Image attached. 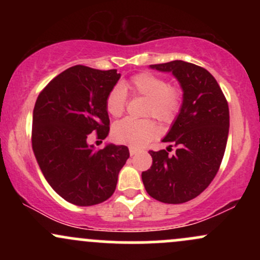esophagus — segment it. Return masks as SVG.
<instances>
[{
    "label": "esophagus",
    "mask_w": 260,
    "mask_h": 260,
    "mask_svg": "<svg viewBox=\"0 0 260 260\" xmlns=\"http://www.w3.org/2000/svg\"><path fill=\"white\" fill-rule=\"evenodd\" d=\"M139 151V149H137V148H134V147H129V154H131V156H133V155H136L137 153H138Z\"/></svg>",
    "instance_id": "1"
}]
</instances>
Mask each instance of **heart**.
I'll return each mask as SVG.
<instances>
[{"label":"heart","mask_w":260,"mask_h":260,"mask_svg":"<svg viewBox=\"0 0 260 260\" xmlns=\"http://www.w3.org/2000/svg\"><path fill=\"white\" fill-rule=\"evenodd\" d=\"M129 88L134 94L148 99L144 115L153 116L164 124L175 122L183 106V90L172 85L162 77L150 72H140L129 80ZM106 110L113 117H120L127 105V91L123 85H115L106 96ZM157 136V126L151 118L134 120L124 118L115 123L112 137L117 143L142 147Z\"/></svg>","instance_id":"b5f03b06"}]
</instances>
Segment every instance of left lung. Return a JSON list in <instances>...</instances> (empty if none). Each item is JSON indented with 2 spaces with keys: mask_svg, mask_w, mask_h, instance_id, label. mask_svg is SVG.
<instances>
[{
  "mask_svg": "<svg viewBox=\"0 0 260 260\" xmlns=\"http://www.w3.org/2000/svg\"><path fill=\"white\" fill-rule=\"evenodd\" d=\"M172 72L183 89V106L162 142L168 150H150V169L142 172L148 194L168 204L194 199L214 180L225 154L230 112L216 79L205 68L184 61L150 64ZM176 147V153L168 151Z\"/></svg>",
  "mask_w": 260,
  "mask_h": 260,
  "instance_id": "1",
  "label": "left lung"
}]
</instances>
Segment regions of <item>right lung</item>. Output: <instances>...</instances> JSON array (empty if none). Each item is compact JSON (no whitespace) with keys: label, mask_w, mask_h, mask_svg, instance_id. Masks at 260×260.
Segmentation results:
<instances>
[{"label":"right lung","mask_w":260,"mask_h":260,"mask_svg":"<svg viewBox=\"0 0 260 260\" xmlns=\"http://www.w3.org/2000/svg\"><path fill=\"white\" fill-rule=\"evenodd\" d=\"M121 74L77 64L55 77L39 94L32 112L31 144L44 177L64 201L100 204L113 194L129 150L107 144L95 150L90 133L110 131L106 96Z\"/></svg>","instance_id":"right-lung-1"}]
</instances>
